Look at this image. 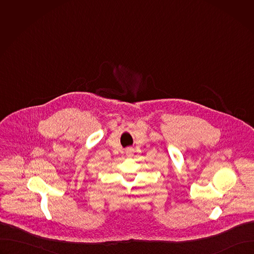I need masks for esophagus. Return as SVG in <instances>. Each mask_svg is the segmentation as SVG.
I'll return each instance as SVG.
<instances>
[{
  "label": "esophagus",
  "mask_w": 254,
  "mask_h": 254,
  "mask_svg": "<svg viewBox=\"0 0 254 254\" xmlns=\"http://www.w3.org/2000/svg\"><path fill=\"white\" fill-rule=\"evenodd\" d=\"M126 153H127V156H131V154H132V149H130V148L127 149Z\"/></svg>",
  "instance_id": "obj_1"
}]
</instances>
